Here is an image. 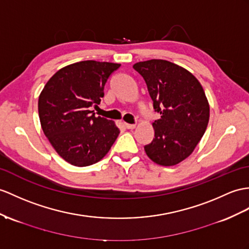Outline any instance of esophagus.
<instances>
[{
    "mask_svg": "<svg viewBox=\"0 0 249 249\" xmlns=\"http://www.w3.org/2000/svg\"><path fill=\"white\" fill-rule=\"evenodd\" d=\"M124 125L125 126L126 129H129V130H132V129H134L135 126H136V124H126V123H124Z\"/></svg>",
    "mask_w": 249,
    "mask_h": 249,
    "instance_id": "esophagus-1",
    "label": "esophagus"
}]
</instances>
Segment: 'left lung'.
<instances>
[{"mask_svg": "<svg viewBox=\"0 0 249 249\" xmlns=\"http://www.w3.org/2000/svg\"><path fill=\"white\" fill-rule=\"evenodd\" d=\"M155 112L154 138L144 145L149 159L160 166H174L189 156L209 121V104L203 87L189 71L167 60L137 62Z\"/></svg>", "mask_w": 249, "mask_h": 249, "instance_id": "1", "label": "left lung"}]
</instances>
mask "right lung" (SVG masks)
Returning <instances> with one entry per match:
<instances>
[{"label": "right lung", "instance_id": "obj_1", "mask_svg": "<svg viewBox=\"0 0 249 249\" xmlns=\"http://www.w3.org/2000/svg\"><path fill=\"white\" fill-rule=\"evenodd\" d=\"M120 64L87 60L59 70L39 96L42 130L56 152L72 166L104 159L119 134L114 121L95 117L108 77Z\"/></svg>", "mask_w": 249, "mask_h": 249}]
</instances>
